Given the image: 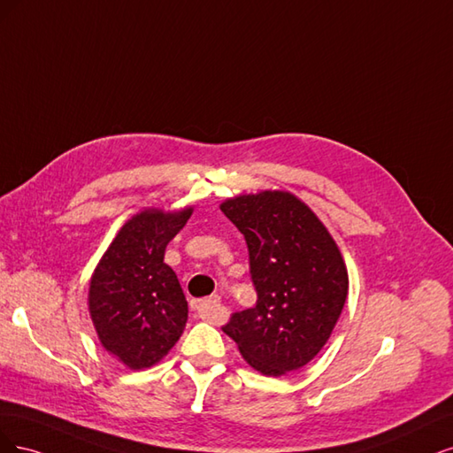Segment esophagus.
<instances>
[{
  "mask_svg": "<svg viewBox=\"0 0 453 453\" xmlns=\"http://www.w3.org/2000/svg\"><path fill=\"white\" fill-rule=\"evenodd\" d=\"M192 309L197 312L199 318L207 319V322H214L220 314V297L212 296L207 299H199V301H192Z\"/></svg>",
  "mask_w": 453,
  "mask_h": 453,
  "instance_id": "34e87169",
  "label": "esophagus"
}]
</instances>
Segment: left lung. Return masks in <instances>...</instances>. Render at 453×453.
Returning a JSON list of instances; mask_svg holds the SVG:
<instances>
[{"mask_svg": "<svg viewBox=\"0 0 453 453\" xmlns=\"http://www.w3.org/2000/svg\"><path fill=\"white\" fill-rule=\"evenodd\" d=\"M222 212L244 235L257 291L254 309L222 327L265 376L304 367L326 346L348 297L337 242L312 209L280 189L229 197Z\"/></svg>", "mask_w": 453, "mask_h": 453, "instance_id": "8db88e82", "label": "left lung"}]
</instances>
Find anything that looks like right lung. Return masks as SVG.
Here are the masks:
<instances>
[{
  "label": "right lung",
  "mask_w": 453,
  "mask_h": 453,
  "mask_svg": "<svg viewBox=\"0 0 453 453\" xmlns=\"http://www.w3.org/2000/svg\"><path fill=\"white\" fill-rule=\"evenodd\" d=\"M192 211L134 214L94 269L88 311L97 339L127 369H149L162 361L186 327L184 291L164 256Z\"/></svg>",
  "instance_id": "add662e5"
}]
</instances>
